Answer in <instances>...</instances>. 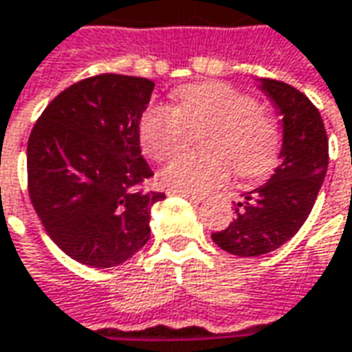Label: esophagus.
Segmentation results:
<instances>
[{"label":"esophagus","mask_w":352,"mask_h":352,"mask_svg":"<svg viewBox=\"0 0 352 352\" xmlns=\"http://www.w3.org/2000/svg\"><path fill=\"white\" fill-rule=\"evenodd\" d=\"M169 195H175V197H183V199L190 200L192 204H200L202 202V197H197V195H190V192H179V190H169Z\"/></svg>","instance_id":"34e87169"}]
</instances>
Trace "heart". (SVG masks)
Masks as SVG:
<instances>
[{
	"label": "heart",
	"mask_w": 352,
	"mask_h": 352,
	"mask_svg": "<svg viewBox=\"0 0 352 352\" xmlns=\"http://www.w3.org/2000/svg\"><path fill=\"white\" fill-rule=\"evenodd\" d=\"M210 128L202 134L208 153H181L162 171V183L171 190L202 195L222 185L232 164L241 177L265 173L278 153V130L261 113L259 103L228 83H197L177 91V104H152L140 118L144 153L164 162L183 150L190 130Z\"/></svg>",
	"instance_id": "obj_1"
}]
</instances>
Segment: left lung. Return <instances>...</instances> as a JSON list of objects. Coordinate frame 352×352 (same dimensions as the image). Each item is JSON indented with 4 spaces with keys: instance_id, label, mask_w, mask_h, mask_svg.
Returning a JSON list of instances; mask_svg holds the SVG:
<instances>
[{
    "instance_id": "obj_1",
    "label": "left lung",
    "mask_w": 352,
    "mask_h": 352,
    "mask_svg": "<svg viewBox=\"0 0 352 352\" xmlns=\"http://www.w3.org/2000/svg\"><path fill=\"white\" fill-rule=\"evenodd\" d=\"M259 87L283 116V148L273 177L243 192L236 220L212 234L218 248L237 257L267 255L296 236L314 208L329 164V142L316 104L285 81L261 79Z\"/></svg>"
}]
</instances>
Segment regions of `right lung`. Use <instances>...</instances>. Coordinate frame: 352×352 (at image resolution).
<instances>
[{"mask_svg": "<svg viewBox=\"0 0 352 352\" xmlns=\"http://www.w3.org/2000/svg\"><path fill=\"white\" fill-rule=\"evenodd\" d=\"M153 81L120 74L81 79L44 109L27 144L29 197L46 234L72 259L109 269L150 239L165 192L140 150Z\"/></svg>", "mask_w": 352, "mask_h": 352, "instance_id": "right-lung-1", "label": "right lung"}]
</instances>
